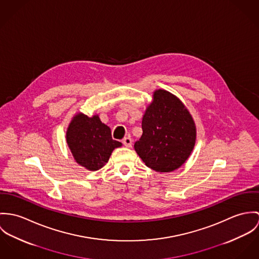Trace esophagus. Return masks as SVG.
I'll list each match as a JSON object with an SVG mask.
<instances>
[{"label": "esophagus", "mask_w": 259, "mask_h": 259, "mask_svg": "<svg viewBox=\"0 0 259 259\" xmlns=\"http://www.w3.org/2000/svg\"><path fill=\"white\" fill-rule=\"evenodd\" d=\"M122 142L124 144V146L127 147V148H130L132 146V139L130 137H125Z\"/></svg>", "instance_id": "esophagus-1"}]
</instances>
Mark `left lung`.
Returning <instances> with one entry per match:
<instances>
[{
    "label": "left lung",
    "mask_w": 259,
    "mask_h": 259,
    "mask_svg": "<svg viewBox=\"0 0 259 259\" xmlns=\"http://www.w3.org/2000/svg\"><path fill=\"white\" fill-rule=\"evenodd\" d=\"M143 134L134 148L145 165L159 172L179 169L191 156L197 127L185 104L171 92L157 89L142 119Z\"/></svg>",
    "instance_id": "obj_1"
}]
</instances>
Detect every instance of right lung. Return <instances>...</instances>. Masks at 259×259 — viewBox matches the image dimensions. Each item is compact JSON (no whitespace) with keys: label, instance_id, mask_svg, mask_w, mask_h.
Here are the masks:
<instances>
[{"label":"right lung","instance_id":"add662e5","mask_svg":"<svg viewBox=\"0 0 259 259\" xmlns=\"http://www.w3.org/2000/svg\"><path fill=\"white\" fill-rule=\"evenodd\" d=\"M65 139L75 162L89 171L101 169L113 150L122 146L112 139L110 128L101 122L99 116L88 117L81 112L72 117Z\"/></svg>","mask_w":259,"mask_h":259}]
</instances>
